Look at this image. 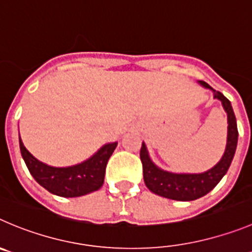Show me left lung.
<instances>
[{"instance_id":"1","label":"left lung","mask_w":252,"mask_h":252,"mask_svg":"<svg viewBox=\"0 0 252 252\" xmlns=\"http://www.w3.org/2000/svg\"><path fill=\"white\" fill-rule=\"evenodd\" d=\"M199 83L214 92V98L221 100L222 107L227 114V124H229L227 126V142L225 153L220 161L215 166L209 169L208 171L200 174H175L163 170L155 165L150 159L144 143L142 144V149H140L143 176H144V183L147 188L154 194L166 197V199H171V200H196L211 191L222 179V176L226 174L232 158H234L235 150H236L239 133H237L236 118H235L231 103L224 94L214 91L208 83L203 81H200Z\"/></svg>"}]
</instances>
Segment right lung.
<instances>
[{"mask_svg":"<svg viewBox=\"0 0 252 252\" xmlns=\"http://www.w3.org/2000/svg\"><path fill=\"white\" fill-rule=\"evenodd\" d=\"M118 143H109L86 161L73 166L56 168L36 159L23 145L20 137L22 158L31 175L41 187L52 194L63 197H76L100 189L104 183L105 166Z\"/></svg>","mask_w":252,"mask_h":252,"instance_id":"right-lung-1","label":"right lung"}]
</instances>
